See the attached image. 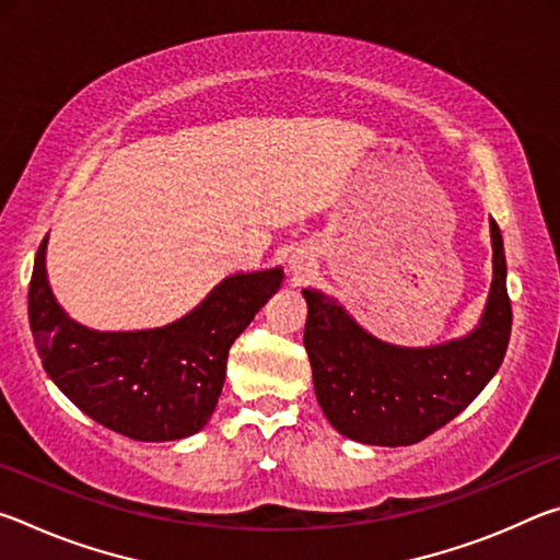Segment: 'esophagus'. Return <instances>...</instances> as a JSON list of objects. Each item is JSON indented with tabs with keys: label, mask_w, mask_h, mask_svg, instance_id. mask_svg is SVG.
Listing matches in <instances>:
<instances>
[{
	"label": "esophagus",
	"mask_w": 560,
	"mask_h": 560,
	"mask_svg": "<svg viewBox=\"0 0 560 560\" xmlns=\"http://www.w3.org/2000/svg\"><path fill=\"white\" fill-rule=\"evenodd\" d=\"M291 271L299 277V273L306 271V264H303V259H293V261H291Z\"/></svg>",
	"instance_id": "esophagus-1"
}]
</instances>
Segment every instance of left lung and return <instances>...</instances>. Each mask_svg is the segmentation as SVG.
Instances as JSON below:
<instances>
[{
    "mask_svg": "<svg viewBox=\"0 0 560 560\" xmlns=\"http://www.w3.org/2000/svg\"><path fill=\"white\" fill-rule=\"evenodd\" d=\"M494 279L477 328L430 348L393 346L368 334L336 299L303 289V346L328 422L348 440L407 447L454 420L485 390L506 355L511 301L499 224L489 220Z\"/></svg>",
    "mask_w": 560,
    "mask_h": 560,
    "instance_id": "8db88e82",
    "label": "left lung"
}]
</instances>
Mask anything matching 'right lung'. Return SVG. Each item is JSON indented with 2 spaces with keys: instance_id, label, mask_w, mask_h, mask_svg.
<instances>
[{
  "instance_id": "obj_1",
  "label": "right lung",
  "mask_w": 560,
  "mask_h": 560,
  "mask_svg": "<svg viewBox=\"0 0 560 560\" xmlns=\"http://www.w3.org/2000/svg\"><path fill=\"white\" fill-rule=\"evenodd\" d=\"M46 244L30 283V326L46 375L103 428L138 442L200 432L220 400L236 336L277 293L281 267L222 279L183 318L145 330H93L59 306L46 277Z\"/></svg>"
}]
</instances>
